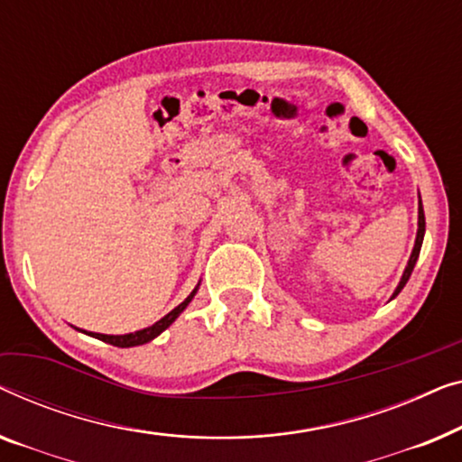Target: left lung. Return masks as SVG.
Segmentation results:
<instances>
[{"label": "left lung", "instance_id": "1", "mask_svg": "<svg viewBox=\"0 0 462 462\" xmlns=\"http://www.w3.org/2000/svg\"><path fill=\"white\" fill-rule=\"evenodd\" d=\"M423 236H425V213H423V205H419V232H417V243H414V249H412V255L408 259V265L404 270V276H402V281L398 284V289H395L393 297L400 293L402 289H404V284L408 282V278H411L412 270H414V263H417L419 259V253H420V245H423Z\"/></svg>", "mask_w": 462, "mask_h": 462}]
</instances>
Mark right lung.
Here are the masks:
<instances>
[{
	"label": "right lung",
	"instance_id": "1",
	"mask_svg": "<svg viewBox=\"0 0 462 462\" xmlns=\"http://www.w3.org/2000/svg\"><path fill=\"white\" fill-rule=\"evenodd\" d=\"M194 293H197V289H194L192 293L188 295V297L184 299V301H181V303L178 305V308H173L171 311H169L167 316H163V318H161L159 322H154L152 327H148V328L135 330V333H129V335H100V333H89V335L96 337V339L104 341V343H110V346H116V347H134V346H142V343L152 341L154 337L163 333V330L169 327V324H171V322L175 320V318H178V316L181 314V311H184L186 305L192 301Z\"/></svg>",
	"mask_w": 462,
	"mask_h": 462
}]
</instances>
